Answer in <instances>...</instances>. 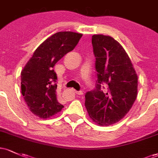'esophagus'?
I'll return each instance as SVG.
<instances>
[{
	"instance_id": "obj_1",
	"label": "esophagus",
	"mask_w": 158,
	"mask_h": 158,
	"mask_svg": "<svg viewBox=\"0 0 158 158\" xmlns=\"http://www.w3.org/2000/svg\"><path fill=\"white\" fill-rule=\"evenodd\" d=\"M75 93L78 95H82L83 94L82 91H75Z\"/></svg>"
}]
</instances>
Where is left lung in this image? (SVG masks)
Listing matches in <instances>:
<instances>
[{
  "instance_id": "left-lung-1",
  "label": "left lung",
  "mask_w": 158,
  "mask_h": 158,
  "mask_svg": "<svg viewBox=\"0 0 158 158\" xmlns=\"http://www.w3.org/2000/svg\"><path fill=\"white\" fill-rule=\"evenodd\" d=\"M97 80L86 92V110L99 125L109 126L122 119L137 96L138 78L121 45L110 36H92Z\"/></svg>"
}]
</instances>
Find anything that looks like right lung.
Instances as JSON below:
<instances>
[{"mask_svg":"<svg viewBox=\"0 0 158 158\" xmlns=\"http://www.w3.org/2000/svg\"><path fill=\"white\" fill-rule=\"evenodd\" d=\"M82 34L61 31L53 34L35 50L21 73V89L26 104L34 115L48 118L61 111L57 99V75L53 67L73 50Z\"/></svg>","mask_w":158,"mask_h":158,"instance_id":"add662e5","label":"right lung"}]
</instances>
